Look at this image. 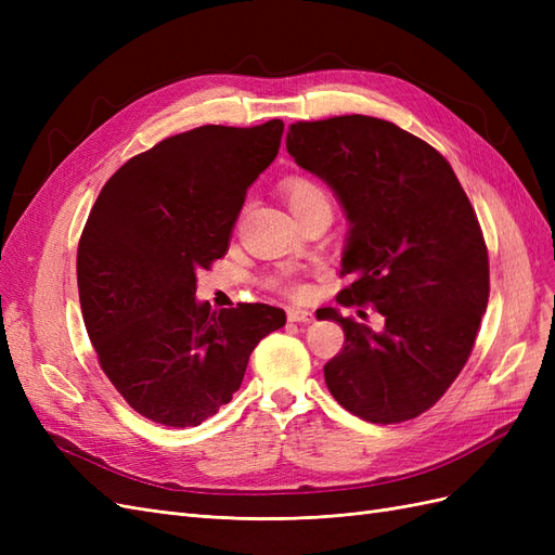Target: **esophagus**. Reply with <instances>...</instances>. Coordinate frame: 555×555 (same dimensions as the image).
<instances>
[{
    "label": "esophagus",
    "instance_id": "obj_1",
    "mask_svg": "<svg viewBox=\"0 0 555 555\" xmlns=\"http://www.w3.org/2000/svg\"><path fill=\"white\" fill-rule=\"evenodd\" d=\"M287 319H289V322H298V324H310L314 314L310 310H304V308H289Z\"/></svg>",
    "mask_w": 555,
    "mask_h": 555
}]
</instances>
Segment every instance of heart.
Listing matches in <instances>:
<instances>
[{
	"label": "heart",
	"instance_id": "obj_1",
	"mask_svg": "<svg viewBox=\"0 0 555 555\" xmlns=\"http://www.w3.org/2000/svg\"><path fill=\"white\" fill-rule=\"evenodd\" d=\"M284 194H287V201L292 210L300 208V206H308L312 204V201H328V194L326 190L322 188V184L310 180V178H304V176H289L287 180H284ZM273 284H278V287H284L289 289L294 294L300 292V284H296L289 275H280L273 280Z\"/></svg>",
	"mask_w": 555,
	"mask_h": 555
}]
</instances>
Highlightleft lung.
Returning a JSON list of instances; mask_svg holds the SVG:
<instances>
[{
	"instance_id": "1",
	"label": "left lung",
	"mask_w": 555,
	"mask_h": 555,
	"mask_svg": "<svg viewBox=\"0 0 555 555\" xmlns=\"http://www.w3.org/2000/svg\"><path fill=\"white\" fill-rule=\"evenodd\" d=\"M287 153L338 196L349 233L343 306L373 304V331L335 308L345 347L324 365L331 396L373 424L430 410L459 377L489 304V251L449 162L393 122L340 115L296 122Z\"/></svg>"
}]
</instances>
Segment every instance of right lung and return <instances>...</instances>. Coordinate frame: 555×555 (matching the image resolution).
I'll return each mask as SVG.
<instances>
[{"instance_id": "add662e5", "label": "right lung", "mask_w": 555, "mask_h": 555, "mask_svg": "<svg viewBox=\"0 0 555 555\" xmlns=\"http://www.w3.org/2000/svg\"><path fill=\"white\" fill-rule=\"evenodd\" d=\"M282 131L268 120L178 133L122 164L94 201L76 261L82 322L106 377L150 422H206L238 391L251 349L287 322L266 304L217 312L196 300V271L227 255Z\"/></svg>"}]
</instances>
